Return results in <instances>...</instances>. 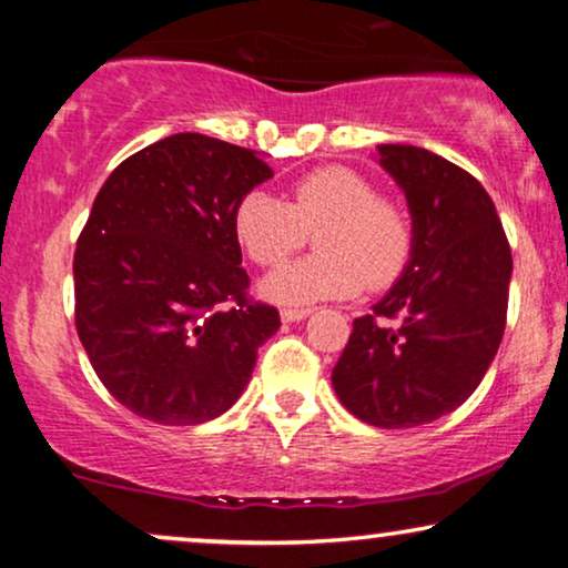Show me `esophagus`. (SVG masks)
<instances>
[{"instance_id": "esophagus-1", "label": "esophagus", "mask_w": 568, "mask_h": 568, "mask_svg": "<svg viewBox=\"0 0 568 568\" xmlns=\"http://www.w3.org/2000/svg\"><path fill=\"white\" fill-rule=\"evenodd\" d=\"M310 313H313L310 307H284L282 310V321L284 323H297V321H305Z\"/></svg>"}]
</instances>
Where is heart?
I'll list each match as a JSON object with an SVG mask.
<instances>
[{"label": "heart", "instance_id": "b5f03b06", "mask_svg": "<svg viewBox=\"0 0 568 568\" xmlns=\"http://www.w3.org/2000/svg\"><path fill=\"white\" fill-rule=\"evenodd\" d=\"M315 232L321 253L276 268L263 294L282 305H310L352 297L364 284L385 286L406 268L414 251V227L398 201L379 196L359 170L323 165L300 175L290 204L253 189L235 204L232 232L255 266H276Z\"/></svg>", "mask_w": 568, "mask_h": 568}]
</instances>
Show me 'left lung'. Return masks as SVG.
I'll return each instance as SVG.
<instances>
[{
  "instance_id": "1",
  "label": "left lung",
  "mask_w": 568,
  "mask_h": 568,
  "mask_svg": "<svg viewBox=\"0 0 568 568\" xmlns=\"http://www.w3.org/2000/svg\"><path fill=\"white\" fill-rule=\"evenodd\" d=\"M377 150L408 199L414 251L372 315L354 321L333 387L364 424L410 429L463 406L491 367L507 325L511 251L470 173L422 146Z\"/></svg>"
}]
</instances>
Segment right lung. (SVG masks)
Listing matches in <instances>:
<instances>
[{
  "mask_svg": "<svg viewBox=\"0 0 568 568\" xmlns=\"http://www.w3.org/2000/svg\"><path fill=\"white\" fill-rule=\"evenodd\" d=\"M274 175L245 146L173 134L108 175L74 251V325L121 406L204 424L245 390L278 310L247 297L235 204Z\"/></svg>",
  "mask_w": 568,
  "mask_h": 568,
  "instance_id": "obj_1",
  "label": "right lung"
}]
</instances>
